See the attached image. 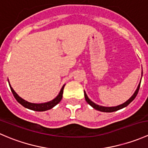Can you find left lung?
I'll list each match as a JSON object with an SVG mask.
<instances>
[{"label":"left lung","mask_w":148,"mask_h":148,"mask_svg":"<svg viewBox=\"0 0 148 148\" xmlns=\"http://www.w3.org/2000/svg\"><path fill=\"white\" fill-rule=\"evenodd\" d=\"M140 84H139V85L138 86V89H136V91H135V92L134 93V95H132V96L130 98V99H128L127 102L123 103V104H120V105L116 106V107H103V106L98 105V104H95V103H94L93 102H92V101H91L90 99H89V97H87V95H86V92H85V91H84L85 99H86V102H87L88 104H89V105H91L92 107H93L94 109L98 110V111L104 112H112L117 111V110H121V109H122V108H124V107H127V106L128 104H130V103L132 102V101L135 99V98L136 97L137 95H138V93L139 92V89H140Z\"/></svg>","instance_id":"obj_1"}]
</instances>
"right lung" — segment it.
I'll return each instance as SVG.
<instances>
[{
	"mask_svg": "<svg viewBox=\"0 0 148 148\" xmlns=\"http://www.w3.org/2000/svg\"><path fill=\"white\" fill-rule=\"evenodd\" d=\"M8 83H9V82H8ZM9 86L10 88V90H11L14 97L16 98V99L18 101V102L20 103L22 106H23V107H26V108L29 109V110H34V111L43 112V111H46V110H51V109L53 108L54 106H56V104H59V103L60 102V101L62 100V95H63V91H64V88L65 84L62 86V88L61 89L60 92H59V95H57V97H56V98H54L53 100L50 101V102H45V103H40V104L31 103L24 100V99H22L21 97H20L16 94V92L13 90V89L11 87V86H10V83H9Z\"/></svg>",
	"mask_w": 148,
	"mask_h": 148,
	"instance_id": "add662e5",
	"label": "right lung"
}]
</instances>
